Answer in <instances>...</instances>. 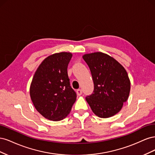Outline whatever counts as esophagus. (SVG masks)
I'll use <instances>...</instances> for the list:
<instances>
[{"mask_svg": "<svg viewBox=\"0 0 155 155\" xmlns=\"http://www.w3.org/2000/svg\"><path fill=\"white\" fill-rule=\"evenodd\" d=\"M76 93L78 96H81L82 94V91L81 90V89H78L76 91Z\"/></svg>", "mask_w": 155, "mask_h": 155, "instance_id": "34e87169", "label": "esophagus"}]
</instances>
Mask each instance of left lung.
I'll list each match as a JSON object with an SVG mask.
<instances>
[{
    "label": "left lung",
    "instance_id": "1",
    "mask_svg": "<svg viewBox=\"0 0 155 155\" xmlns=\"http://www.w3.org/2000/svg\"><path fill=\"white\" fill-rule=\"evenodd\" d=\"M91 70L94 84L93 94L86 97L92 112L107 118L119 112L127 100L130 82L120 63L106 54L94 52L83 55Z\"/></svg>",
    "mask_w": 155,
    "mask_h": 155
}]
</instances>
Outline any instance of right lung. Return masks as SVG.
I'll return each mask as SVG.
<instances>
[{"label":"right lung","instance_id":"obj_1","mask_svg":"<svg viewBox=\"0 0 155 155\" xmlns=\"http://www.w3.org/2000/svg\"><path fill=\"white\" fill-rule=\"evenodd\" d=\"M72 57L70 52L63 51L49 55L40 64L32 79L30 94L33 104L49 120L66 118L76 100L67 73Z\"/></svg>","mask_w":155,"mask_h":155}]
</instances>
